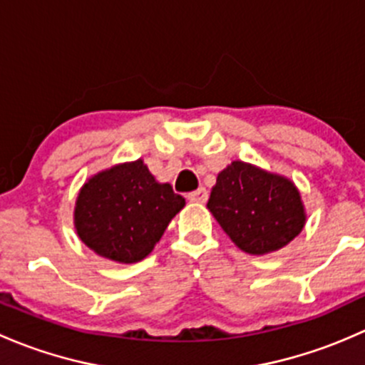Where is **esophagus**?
<instances>
[{"instance_id":"obj_1","label":"esophagus","mask_w":365,"mask_h":365,"mask_svg":"<svg viewBox=\"0 0 365 365\" xmlns=\"http://www.w3.org/2000/svg\"><path fill=\"white\" fill-rule=\"evenodd\" d=\"M187 200L196 201V203H205V201L208 200V190H206L205 187H200V189L194 190V192L187 194Z\"/></svg>"}]
</instances>
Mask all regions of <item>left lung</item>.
<instances>
[{
	"label": "left lung",
	"mask_w": 365,
	"mask_h": 365,
	"mask_svg": "<svg viewBox=\"0 0 365 365\" xmlns=\"http://www.w3.org/2000/svg\"><path fill=\"white\" fill-rule=\"evenodd\" d=\"M206 206L233 244L256 256L282 249L305 226L295 183L242 160L219 173Z\"/></svg>",
	"instance_id": "left-lung-1"
}]
</instances>
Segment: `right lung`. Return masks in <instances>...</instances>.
I'll use <instances>...</instances> for the list:
<instances>
[{
	"label": "right lung",
	"mask_w": 365,
	"mask_h": 365,
	"mask_svg": "<svg viewBox=\"0 0 365 365\" xmlns=\"http://www.w3.org/2000/svg\"><path fill=\"white\" fill-rule=\"evenodd\" d=\"M185 200L159 183L141 159L91 176L79 190L73 224L83 244L116 263H138L153 251Z\"/></svg>",
	"instance_id": "right-lung-1"
}]
</instances>
